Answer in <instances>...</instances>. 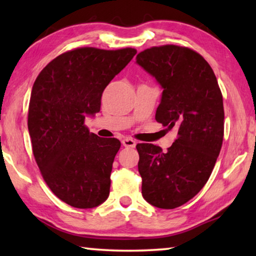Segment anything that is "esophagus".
<instances>
[{"mask_svg":"<svg viewBox=\"0 0 256 256\" xmlns=\"http://www.w3.org/2000/svg\"><path fill=\"white\" fill-rule=\"evenodd\" d=\"M122 144L125 146V148H134V146H136V142L133 140V138H123L122 140Z\"/></svg>","mask_w":256,"mask_h":256,"instance_id":"obj_1","label":"esophagus"}]
</instances>
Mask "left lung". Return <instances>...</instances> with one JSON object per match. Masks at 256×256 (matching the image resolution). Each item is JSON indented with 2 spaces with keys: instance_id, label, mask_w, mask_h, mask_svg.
<instances>
[{
  "instance_id": "8db88e82",
  "label": "left lung",
  "mask_w": 256,
  "mask_h": 256,
  "mask_svg": "<svg viewBox=\"0 0 256 256\" xmlns=\"http://www.w3.org/2000/svg\"><path fill=\"white\" fill-rule=\"evenodd\" d=\"M136 63L162 88L156 120L178 131L167 151L136 146L142 196L154 206L175 209L200 192L214 170L224 138L222 94L209 63L188 47H151Z\"/></svg>"
}]
</instances>
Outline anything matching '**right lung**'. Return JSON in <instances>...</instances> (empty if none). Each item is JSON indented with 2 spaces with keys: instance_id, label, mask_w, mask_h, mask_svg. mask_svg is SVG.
<instances>
[{
  "instance_id": "right-lung-1",
  "label": "right lung",
  "mask_w": 256,
  "mask_h": 256,
  "mask_svg": "<svg viewBox=\"0 0 256 256\" xmlns=\"http://www.w3.org/2000/svg\"><path fill=\"white\" fill-rule=\"evenodd\" d=\"M136 54L128 47L68 50L47 64L32 86L28 130L34 159L52 192L73 208L92 209L110 196L120 142L90 133L84 120L100 110L104 90Z\"/></svg>"
}]
</instances>
